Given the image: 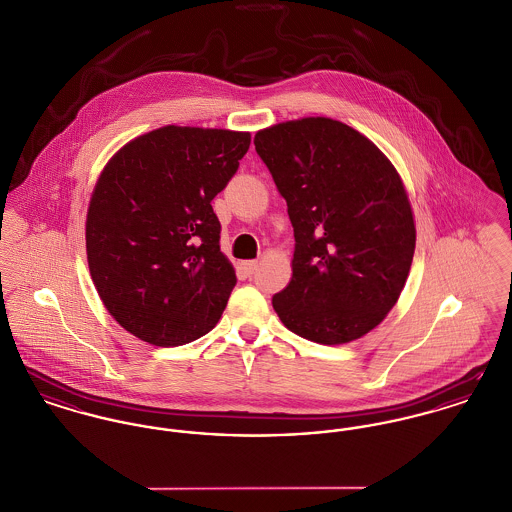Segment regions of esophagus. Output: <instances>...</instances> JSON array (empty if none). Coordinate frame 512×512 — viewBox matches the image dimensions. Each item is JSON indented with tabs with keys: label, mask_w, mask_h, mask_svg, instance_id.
Listing matches in <instances>:
<instances>
[{
	"label": "esophagus",
	"mask_w": 512,
	"mask_h": 512,
	"mask_svg": "<svg viewBox=\"0 0 512 512\" xmlns=\"http://www.w3.org/2000/svg\"><path fill=\"white\" fill-rule=\"evenodd\" d=\"M241 265H243V271H245L247 275H253V273L257 271V267H259L257 261H243Z\"/></svg>",
	"instance_id": "obj_1"
}]
</instances>
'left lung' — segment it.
<instances>
[{
  "label": "left lung",
  "instance_id": "obj_1",
  "mask_svg": "<svg viewBox=\"0 0 512 512\" xmlns=\"http://www.w3.org/2000/svg\"><path fill=\"white\" fill-rule=\"evenodd\" d=\"M253 144L296 241L276 314L314 343L360 339L394 308L411 269L415 222L401 177L366 136L333 118L280 122Z\"/></svg>",
  "mask_w": 512,
  "mask_h": 512
}]
</instances>
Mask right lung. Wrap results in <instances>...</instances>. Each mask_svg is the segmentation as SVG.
Instances as JSON below:
<instances>
[{"mask_svg": "<svg viewBox=\"0 0 512 512\" xmlns=\"http://www.w3.org/2000/svg\"><path fill=\"white\" fill-rule=\"evenodd\" d=\"M251 134L163 126L120 148L93 189L85 247L118 323L156 347L206 335L236 286L212 198L236 175Z\"/></svg>", "mask_w": 512, "mask_h": 512, "instance_id": "right-lung-1", "label": "right lung"}]
</instances>
